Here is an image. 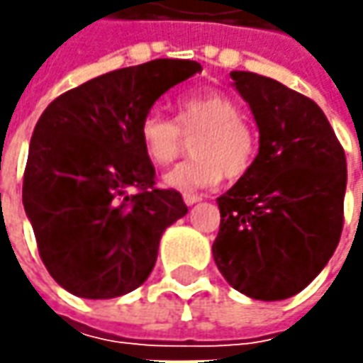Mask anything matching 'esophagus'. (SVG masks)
<instances>
[{
    "label": "esophagus",
    "mask_w": 363,
    "mask_h": 363,
    "mask_svg": "<svg viewBox=\"0 0 363 363\" xmlns=\"http://www.w3.org/2000/svg\"><path fill=\"white\" fill-rule=\"evenodd\" d=\"M200 200H202V196H198V194H184V202L188 203V206L200 202Z\"/></svg>",
    "instance_id": "esophagus-1"
}]
</instances>
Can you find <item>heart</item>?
<instances>
[{
	"label": "heart",
	"mask_w": 363,
	"mask_h": 363,
	"mask_svg": "<svg viewBox=\"0 0 363 363\" xmlns=\"http://www.w3.org/2000/svg\"><path fill=\"white\" fill-rule=\"evenodd\" d=\"M191 139V160L179 163L165 175V184L175 189L216 186L222 179H240L257 160L258 139L252 125L242 117L240 106L218 91L186 94L175 103V121L147 113L139 139L145 157L153 165L174 163L186 140Z\"/></svg>",
	"instance_id": "heart-1"
}]
</instances>
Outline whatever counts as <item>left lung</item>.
Returning <instances> with one entry per match:
<instances>
[{
    "instance_id": "obj_1",
    "label": "left lung",
    "mask_w": 363,
    "mask_h": 363,
    "mask_svg": "<svg viewBox=\"0 0 363 363\" xmlns=\"http://www.w3.org/2000/svg\"><path fill=\"white\" fill-rule=\"evenodd\" d=\"M260 133L252 169L218 198L212 255L236 291L297 295L335 252L343 228L345 153L315 101L255 72H232Z\"/></svg>"
}]
</instances>
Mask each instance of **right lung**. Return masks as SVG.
<instances>
[{
	"mask_svg": "<svg viewBox=\"0 0 363 363\" xmlns=\"http://www.w3.org/2000/svg\"><path fill=\"white\" fill-rule=\"evenodd\" d=\"M200 70L172 58L119 68L42 113L21 200L44 267L68 293L113 299L135 291L155 267L163 230L188 214L179 191L155 186L139 127L163 92Z\"/></svg>",
	"mask_w": 363,
	"mask_h": 363,
	"instance_id": "obj_1",
	"label": "right lung"
}]
</instances>
